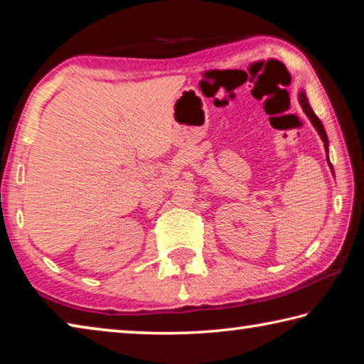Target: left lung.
<instances>
[{
  "label": "left lung",
  "mask_w": 364,
  "mask_h": 364,
  "mask_svg": "<svg viewBox=\"0 0 364 364\" xmlns=\"http://www.w3.org/2000/svg\"><path fill=\"white\" fill-rule=\"evenodd\" d=\"M300 104H301V109H304L305 114L308 115V119L311 120L313 127H315L316 130H318L319 136H321L323 143H324V149H326V152H328V136H326V132H324V128H323V123L319 122V119L315 115V112H313V110H311L310 104H308V100H306L305 93H300ZM328 162H329V157H328ZM329 165H331V162H329ZM331 168H332V165H331Z\"/></svg>",
  "instance_id": "8db88e82"
}]
</instances>
